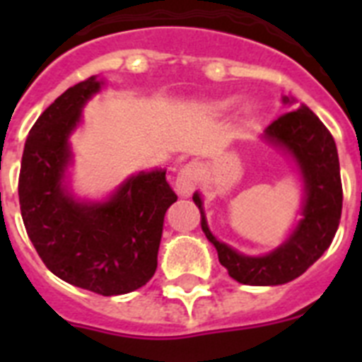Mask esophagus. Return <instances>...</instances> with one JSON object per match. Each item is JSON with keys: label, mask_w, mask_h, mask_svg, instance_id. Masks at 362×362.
I'll return each instance as SVG.
<instances>
[{"label": "esophagus", "mask_w": 362, "mask_h": 362, "mask_svg": "<svg viewBox=\"0 0 362 362\" xmlns=\"http://www.w3.org/2000/svg\"><path fill=\"white\" fill-rule=\"evenodd\" d=\"M199 166L196 163L185 165L177 172V177H175V190H177V194H181V196H190L192 190L199 183Z\"/></svg>", "instance_id": "esophagus-1"}]
</instances>
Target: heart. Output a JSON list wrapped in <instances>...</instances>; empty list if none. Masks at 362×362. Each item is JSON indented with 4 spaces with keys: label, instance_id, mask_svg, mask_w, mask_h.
<instances>
[{
    "label": "heart",
    "instance_id": "heart-1",
    "mask_svg": "<svg viewBox=\"0 0 362 362\" xmlns=\"http://www.w3.org/2000/svg\"><path fill=\"white\" fill-rule=\"evenodd\" d=\"M233 101L232 98H226V99H216V101H210V103L204 105L206 112H212V114H223V112L230 110L233 107Z\"/></svg>",
    "mask_w": 362,
    "mask_h": 362
}]
</instances>
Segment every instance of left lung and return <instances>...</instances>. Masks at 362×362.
Returning a JSON list of instances; mask_svg holds the SVG:
<instances>
[{
    "label": "left lung",
    "instance_id": "1",
    "mask_svg": "<svg viewBox=\"0 0 362 362\" xmlns=\"http://www.w3.org/2000/svg\"><path fill=\"white\" fill-rule=\"evenodd\" d=\"M283 101L292 103L290 98H283ZM264 139L296 159L305 183L303 219L279 248L261 257H250L219 243L206 225L201 196L194 194L192 197L201 212V228L216 246L219 263L232 279L252 286H276L305 274L332 245L343 210L337 146L330 130L308 107L277 117L264 130Z\"/></svg>",
    "mask_w": 362,
    "mask_h": 362
}]
</instances>
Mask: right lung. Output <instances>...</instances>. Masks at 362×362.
I'll use <instances>...</instances> for the list:
<instances>
[{
    "label": "right lung",
    "instance_id": "add662e5",
    "mask_svg": "<svg viewBox=\"0 0 362 362\" xmlns=\"http://www.w3.org/2000/svg\"><path fill=\"white\" fill-rule=\"evenodd\" d=\"M101 83L92 76L70 86L37 117L25 141L18 194L28 238L54 276L121 296L156 274L165 212L177 196L165 170L132 175L105 203H79L66 192L69 136Z\"/></svg>",
    "mask_w": 362,
    "mask_h": 362
}]
</instances>
